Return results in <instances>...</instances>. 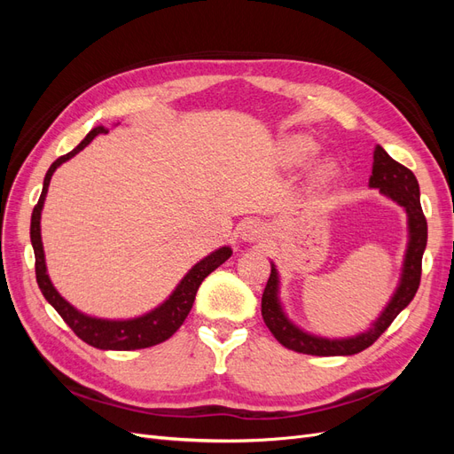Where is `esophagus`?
<instances>
[{
  "label": "esophagus",
  "instance_id": "34e87169",
  "mask_svg": "<svg viewBox=\"0 0 454 454\" xmlns=\"http://www.w3.org/2000/svg\"><path fill=\"white\" fill-rule=\"evenodd\" d=\"M239 235L242 240L246 242H255L259 239H263L265 235V227L261 225V222H255V219H248V222H244L239 229Z\"/></svg>",
  "mask_w": 454,
  "mask_h": 454
}]
</instances>
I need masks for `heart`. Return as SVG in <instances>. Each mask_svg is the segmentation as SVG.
Returning <instances> with one entry per match:
<instances>
[{
    "mask_svg": "<svg viewBox=\"0 0 454 454\" xmlns=\"http://www.w3.org/2000/svg\"><path fill=\"white\" fill-rule=\"evenodd\" d=\"M314 149H316V144L310 138H307V136H294V138L286 142V153L292 160H303L312 153ZM335 170H337L335 162L332 159H324L318 164V168H316V176H318V180L327 182L335 176Z\"/></svg>",
    "mask_w": 454,
    "mask_h": 454,
    "instance_id": "b5f03b06",
    "label": "heart"
}]
</instances>
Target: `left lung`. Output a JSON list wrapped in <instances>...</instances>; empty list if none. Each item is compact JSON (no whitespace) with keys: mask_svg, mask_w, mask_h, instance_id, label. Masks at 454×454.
Segmentation results:
<instances>
[{"mask_svg":"<svg viewBox=\"0 0 454 454\" xmlns=\"http://www.w3.org/2000/svg\"><path fill=\"white\" fill-rule=\"evenodd\" d=\"M369 187L380 189V193L384 197H388L394 202L403 206V210L407 214L409 242L405 250L400 284H397L388 305L384 307L379 318L371 324L367 332L347 339H327L303 332V329L297 327L290 318H287L286 312L282 310L278 297V270L274 267V263H270V277L267 280L263 297H261V314H263V320L274 339L286 348L312 356L358 354L373 345V342L387 332L395 316L413 301L420 284L422 254L426 250V240H428V223H426V217L422 214L419 182L413 172L405 168L403 164L394 160L387 151L377 145L373 151V172H371L369 177Z\"/></svg>","mask_w":454,"mask_h":454,"instance_id":"1","label":"left lung"}]
</instances>
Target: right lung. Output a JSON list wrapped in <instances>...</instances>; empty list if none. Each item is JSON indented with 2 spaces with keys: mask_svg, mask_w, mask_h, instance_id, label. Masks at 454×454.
<instances>
[{
  "mask_svg": "<svg viewBox=\"0 0 454 454\" xmlns=\"http://www.w3.org/2000/svg\"><path fill=\"white\" fill-rule=\"evenodd\" d=\"M98 134H107V129L104 127L92 129L85 136V140L81 142L75 149H72L70 153H66L54 160L45 174L43 191H41V197L32 212V223H30V239L34 246V254H35L37 286L41 294H43V297L54 307V310L62 316V320L70 325L72 332L81 340H85L87 345L100 350H138V348L155 347L159 342L170 339L177 329H180V325L187 318L191 307H193L199 286L212 270H215L219 265L225 263V261L231 257L232 250L229 246H223V248H219L210 255L200 259L199 263L185 274L182 282L176 286V290L162 305H159L157 309H153L144 316H138V318H130V320L94 318V316L79 312L75 307L67 303V301L57 292V287L52 286L47 274L43 242H41V210H43V202H45L47 189L54 170H57L62 162L75 157L81 149H85Z\"/></svg>",
  "mask_w": 454,
  "mask_h": 454,
  "instance_id": "right-lung-1",
  "label": "right lung"
}]
</instances>
